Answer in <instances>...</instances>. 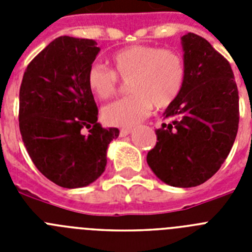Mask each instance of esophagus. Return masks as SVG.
<instances>
[{
  "label": "esophagus",
  "instance_id": "esophagus-1",
  "mask_svg": "<svg viewBox=\"0 0 252 252\" xmlns=\"http://www.w3.org/2000/svg\"><path fill=\"white\" fill-rule=\"evenodd\" d=\"M131 132H132V128H122V130L120 131V135L124 137V136H127V135H130Z\"/></svg>",
  "mask_w": 252,
  "mask_h": 252
}]
</instances>
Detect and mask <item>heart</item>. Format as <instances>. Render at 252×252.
Segmentation results:
<instances>
[{"instance_id":"obj_1","label":"heart","mask_w":252,"mask_h":252,"mask_svg":"<svg viewBox=\"0 0 252 252\" xmlns=\"http://www.w3.org/2000/svg\"><path fill=\"white\" fill-rule=\"evenodd\" d=\"M111 69L94 63L87 72V86L98 99H110L119 81H128V97L107 104L102 119L110 126L131 127L146 119L153 104L164 108L177 99L186 81V65L178 53L153 45H131L110 58Z\"/></svg>"}]
</instances>
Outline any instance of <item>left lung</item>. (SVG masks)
<instances>
[{"label": "left lung", "instance_id": "1", "mask_svg": "<svg viewBox=\"0 0 252 252\" xmlns=\"http://www.w3.org/2000/svg\"><path fill=\"white\" fill-rule=\"evenodd\" d=\"M186 81L166 107L157 145L146 161L161 182L201 186L230 154L239 128V91L230 63L203 37L182 36Z\"/></svg>", "mask_w": 252, "mask_h": 252}]
</instances>
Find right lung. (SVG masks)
<instances>
[{"instance_id": "obj_1", "label": "right lung", "mask_w": 252, "mask_h": 252, "mask_svg": "<svg viewBox=\"0 0 252 252\" xmlns=\"http://www.w3.org/2000/svg\"><path fill=\"white\" fill-rule=\"evenodd\" d=\"M99 50L94 40L57 37L31 60L20 87L24 145L40 173L63 188L98 179L108 145L119 137V128L97 122L98 110L87 86V72Z\"/></svg>"}]
</instances>
